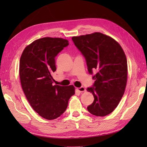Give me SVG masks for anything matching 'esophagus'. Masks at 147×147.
I'll list each match as a JSON object with an SVG mask.
<instances>
[{"mask_svg": "<svg viewBox=\"0 0 147 147\" xmlns=\"http://www.w3.org/2000/svg\"><path fill=\"white\" fill-rule=\"evenodd\" d=\"M77 90L80 92H82L86 91V89L84 88L83 86H81L80 88H77Z\"/></svg>", "mask_w": 147, "mask_h": 147, "instance_id": "obj_1", "label": "esophagus"}]
</instances>
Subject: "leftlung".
Returning a JSON list of instances; mask_svg holds the SVG:
<instances>
[{"label":"left lung","instance_id":"8db88e82","mask_svg":"<svg viewBox=\"0 0 147 147\" xmlns=\"http://www.w3.org/2000/svg\"><path fill=\"white\" fill-rule=\"evenodd\" d=\"M72 40L85 58L89 73L96 72L92 77L94 84L87 88L94 98L87 109L95 116H106L116 109L125 91L126 55L116 40L100 32L73 37Z\"/></svg>","mask_w":147,"mask_h":147}]
</instances>
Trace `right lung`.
I'll use <instances>...</instances> for the list:
<instances>
[{"mask_svg": "<svg viewBox=\"0 0 147 147\" xmlns=\"http://www.w3.org/2000/svg\"><path fill=\"white\" fill-rule=\"evenodd\" d=\"M68 45L67 40L44 37L26 47L21 56L22 88L32 109L47 119L60 117L75 94L73 85H53L51 74L56 70L55 57Z\"/></svg>", "mask_w": 147, "mask_h": 147, "instance_id": "obj_1", "label": "right lung"}]
</instances>
